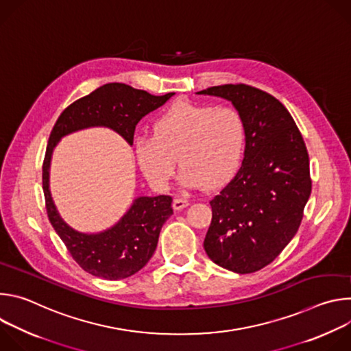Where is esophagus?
<instances>
[{
  "instance_id": "34e87169",
  "label": "esophagus",
  "mask_w": 351,
  "mask_h": 351,
  "mask_svg": "<svg viewBox=\"0 0 351 351\" xmlns=\"http://www.w3.org/2000/svg\"><path fill=\"white\" fill-rule=\"evenodd\" d=\"M173 208L176 210V211H179V210H183L184 207H187L189 206V199H186V198H182V197H175V199H173Z\"/></svg>"
}]
</instances>
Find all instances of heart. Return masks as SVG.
Returning a JSON list of instances; mask_svg holds the SVG:
<instances>
[{"mask_svg": "<svg viewBox=\"0 0 351 351\" xmlns=\"http://www.w3.org/2000/svg\"><path fill=\"white\" fill-rule=\"evenodd\" d=\"M245 123L233 107L180 101L154 125V136H140L134 154L147 182L165 191L183 167L180 182L187 187H218L240 168L245 148Z\"/></svg>", "mask_w": 351, "mask_h": 351, "instance_id": "b5f03b06", "label": "heart"}]
</instances>
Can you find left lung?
I'll return each mask as SVG.
<instances>
[{
	"label": "left lung",
	"mask_w": 351,
	"mask_h": 351,
	"mask_svg": "<svg viewBox=\"0 0 351 351\" xmlns=\"http://www.w3.org/2000/svg\"><path fill=\"white\" fill-rule=\"evenodd\" d=\"M198 94L232 101L247 132L240 169L210 202L204 250L222 268L257 272L282 253L302 223L311 194L307 147L289 111L267 91L236 83Z\"/></svg>",
	"instance_id": "obj_1"
}]
</instances>
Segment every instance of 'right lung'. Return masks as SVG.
<instances>
[{"instance_id": "1", "label": "right lung", "mask_w": 351, "mask_h": 351, "mask_svg": "<svg viewBox=\"0 0 351 351\" xmlns=\"http://www.w3.org/2000/svg\"><path fill=\"white\" fill-rule=\"evenodd\" d=\"M173 94L153 95L123 83H108L66 107L49 134L43 162L47 215L72 258L97 278L125 279L148 263L156 252L162 225L173 214L172 197H138L111 229L97 234L80 233L64 222L49 194L48 169L53 149L62 136L91 126L111 128L133 144L138 121L164 106Z\"/></svg>"}]
</instances>
